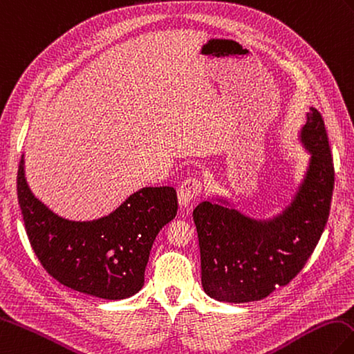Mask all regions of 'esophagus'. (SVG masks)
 <instances>
[{"mask_svg":"<svg viewBox=\"0 0 354 354\" xmlns=\"http://www.w3.org/2000/svg\"><path fill=\"white\" fill-rule=\"evenodd\" d=\"M201 189H203V185L197 178H186L185 182H182V185L178 186V191H177L180 206L182 207L189 206V204L201 194Z\"/></svg>","mask_w":354,"mask_h":354,"instance_id":"esophagus-1","label":"esophagus"}]
</instances>
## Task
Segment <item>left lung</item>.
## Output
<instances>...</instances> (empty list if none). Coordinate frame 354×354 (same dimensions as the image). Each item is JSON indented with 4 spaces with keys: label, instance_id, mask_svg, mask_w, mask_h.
Instances as JSON below:
<instances>
[{
    "label": "left lung",
    "instance_id": "obj_1",
    "mask_svg": "<svg viewBox=\"0 0 354 354\" xmlns=\"http://www.w3.org/2000/svg\"><path fill=\"white\" fill-rule=\"evenodd\" d=\"M300 140L310 153L295 197L280 215L254 219L229 201L194 209L201 254V285L218 301L247 303L286 286L315 250L330 212L335 169L324 120L310 107Z\"/></svg>",
    "mask_w": 354,
    "mask_h": 354
}]
</instances>
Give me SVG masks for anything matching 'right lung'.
<instances>
[{
	"label": "right lung",
	"mask_w": 354,
	"mask_h": 354,
	"mask_svg": "<svg viewBox=\"0 0 354 354\" xmlns=\"http://www.w3.org/2000/svg\"><path fill=\"white\" fill-rule=\"evenodd\" d=\"M17 187L27 236L46 272L62 285L104 300H122L140 290L157 233L177 214L176 189L160 186L131 194L107 216L69 221L30 191L24 156Z\"/></svg>",
	"instance_id": "add662e5"
}]
</instances>
